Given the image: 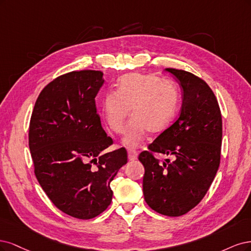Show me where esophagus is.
Returning <instances> with one entry per match:
<instances>
[{"label":"esophagus","instance_id":"34e87169","mask_svg":"<svg viewBox=\"0 0 251 251\" xmlns=\"http://www.w3.org/2000/svg\"><path fill=\"white\" fill-rule=\"evenodd\" d=\"M128 158L129 160H135L137 158V152L133 149H128Z\"/></svg>","mask_w":251,"mask_h":251}]
</instances>
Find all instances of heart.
I'll use <instances>...</instances> for the list:
<instances>
[{
    "mask_svg": "<svg viewBox=\"0 0 251 251\" xmlns=\"http://www.w3.org/2000/svg\"><path fill=\"white\" fill-rule=\"evenodd\" d=\"M178 102V91L173 83L133 73L120 78L116 93L105 95L102 115L112 131L122 133L131 109L133 119L126 128L123 143L137 147L148 131L157 134L166 130L176 115Z\"/></svg>",
    "mask_w": 251,
    "mask_h": 251,
    "instance_id": "b5f03b06",
    "label": "heart"
}]
</instances>
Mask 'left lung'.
I'll return each instance as SVG.
<instances>
[{
    "label": "left lung",
    "mask_w": 251,
    "mask_h": 251,
    "mask_svg": "<svg viewBox=\"0 0 251 251\" xmlns=\"http://www.w3.org/2000/svg\"><path fill=\"white\" fill-rule=\"evenodd\" d=\"M182 91L180 115L161 132L139 159L145 168V201L161 215L178 217L205 196L220 165L222 118L211 87L187 71L166 69ZM154 152L174 156L163 163Z\"/></svg>",
    "instance_id": "left-lung-1"
}]
</instances>
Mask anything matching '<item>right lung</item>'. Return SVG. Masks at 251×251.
I'll return each instance as SVG.
<instances>
[{
  "mask_svg": "<svg viewBox=\"0 0 251 251\" xmlns=\"http://www.w3.org/2000/svg\"><path fill=\"white\" fill-rule=\"evenodd\" d=\"M103 83L100 71L61 75L40 92L30 120L29 148L40 187L61 212L82 220L108 207L110 182L127 164L125 148L104 152L112 139L95 101Z\"/></svg>",
  "mask_w": 251,
  "mask_h": 251,
  "instance_id": "obj_1",
  "label": "right lung"
}]
</instances>
